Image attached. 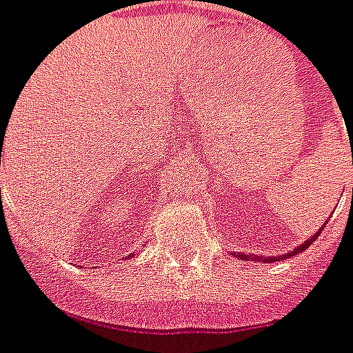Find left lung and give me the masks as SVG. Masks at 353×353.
<instances>
[{
	"instance_id": "left-lung-1",
	"label": "left lung",
	"mask_w": 353,
	"mask_h": 353,
	"mask_svg": "<svg viewBox=\"0 0 353 353\" xmlns=\"http://www.w3.org/2000/svg\"><path fill=\"white\" fill-rule=\"evenodd\" d=\"M323 228H325V226H323ZM323 228H321V230H319L317 234H315V236L311 237V239H307V241H305V243H301V245L296 247V249H294V251H290V253H286V255H282V257H267V259H263V257H257V255H253V259H255V261H267V263H274V261H282V259L294 257V255H297V253H301V251H305V249H307V247L311 245V243H313V241H315V239H317L319 234H321V232H323ZM239 257H241V259H249V257H247V255H245V257H243V255H239Z\"/></svg>"
}]
</instances>
